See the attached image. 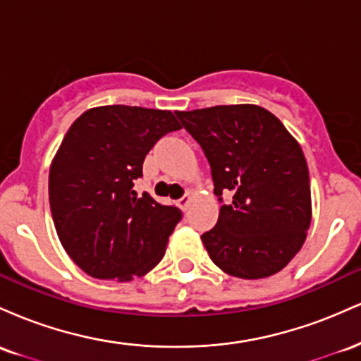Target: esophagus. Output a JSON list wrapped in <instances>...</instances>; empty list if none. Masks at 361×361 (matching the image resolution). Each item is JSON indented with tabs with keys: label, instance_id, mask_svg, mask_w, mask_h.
I'll return each instance as SVG.
<instances>
[{
	"label": "esophagus",
	"instance_id": "esophagus-1",
	"mask_svg": "<svg viewBox=\"0 0 361 361\" xmlns=\"http://www.w3.org/2000/svg\"><path fill=\"white\" fill-rule=\"evenodd\" d=\"M190 200H192V195L186 193L185 197H181L180 200H178V207H180L181 210H186V209H188V205H190Z\"/></svg>",
	"mask_w": 361,
	"mask_h": 361
}]
</instances>
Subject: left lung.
Masks as SVG:
<instances>
[{"instance_id": "8db88e82", "label": "left lung", "mask_w": 361, "mask_h": 361, "mask_svg": "<svg viewBox=\"0 0 361 361\" xmlns=\"http://www.w3.org/2000/svg\"><path fill=\"white\" fill-rule=\"evenodd\" d=\"M175 114L204 149L215 195H231L217 226L202 235L210 259L244 280L283 270L300 251L312 219L300 144L271 111L250 103Z\"/></svg>"}]
</instances>
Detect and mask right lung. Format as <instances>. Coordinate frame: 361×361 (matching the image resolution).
<instances>
[{
	"instance_id": "1",
	"label": "right lung",
	"mask_w": 361,
	"mask_h": 361,
	"mask_svg": "<svg viewBox=\"0 0 361 361\" xmlns=\"http://www.w3.org/2000/svg\"><path fill=\"white\" fill-rule=\"evenodd\" d=\"M181 126L169 110L106 105L66 132L49 171L59 241L90 276L130 281L163 259L180 209L132 190L152 146Z\"/></svg>"
}]
</instances>
